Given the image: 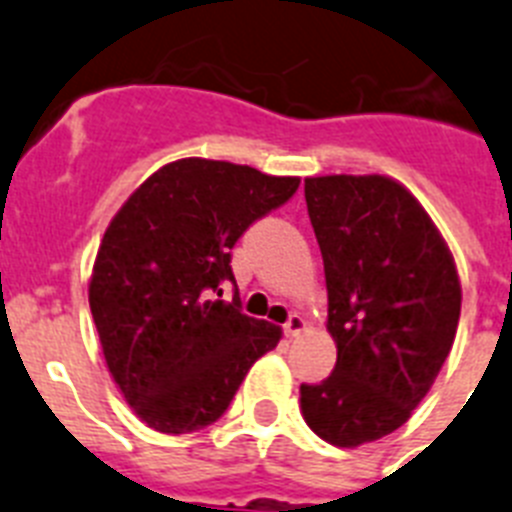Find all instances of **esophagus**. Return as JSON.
<instances>
[{
    "label": "esophagus",
    "mask_w": 512,
    "mask_h": 512,
    "mask_svg": "<svg viewBox=\"0 0 512 512\" xmlns=\"http://www.w3.org/2000/svg\"><path fill=\"white\" fill-rule=\"evenodd\" d=\"M307 330V320H304L302 315H291L289 320H286V325H283V333L289 338H296L299 333H304Z\"/></svg>",
    "instance_id": "obj_1"
}]
</instances>
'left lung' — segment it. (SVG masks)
<instances>
[{
    "mask_svg": "<svg viewBox=\"0 0 512 512\" xmlns=\"http://www.w3.org/2000/svg\"><path fill=\"white\" fill-rule=\"evenodd\" d=\"M336 369L299 388L309 429L359 448L409 422L453 349L461 281L422 203L382 174L307 176Z\"/></svg>",
    "mask_w": 512,
    "mask_h": 512,
    "instance_id": "left-lung-1",
    "label": "left lung"
}]
</instances>
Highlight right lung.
<instances>
[{"instance_id":"obj_1","label":"right lung","mask_w":512,"mask_h":512,"mask_svg":"<svg viewBox=\"0 0 512 512\" xmlns=\"http://www.w3.org/2000/svg\"><path fill=\"white\" fill-rule=\"evenodd\" d=\"M299 176L179 158L150 174L111 218L88 283L103 359L130 409L166 435L229 409L281 328L223 302L231 247L283 205Z\"/></svg>"}]
</instances>
